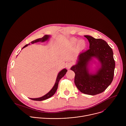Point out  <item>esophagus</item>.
<instances>
[{"label":"esophagus","instance_id":"obj_1","mask_svg":"<svg viewBox=\"0 0 126 126\" xmlns=\"http://www.w3.org/2000/svg\"><path fill=\"white\" fill-rule=\"evenodd\" d=\"M72 66V64L71 63H67L66 64V67L68 69H70Z\"/></svg>","mask_w":126,"mask_h":126}]
</instances>
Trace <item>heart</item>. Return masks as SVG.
Segmentation results:
<instances>
[{
    "instance_id": "heart-1",
    "label": "heart",
    "mask_w": 126,
    "mask_h": 126,
    "mask_svg": "<svg viewBox=\"0 0 126 126\" xmlns=\"http://www.w3.org/2000/svg\"><path fill=\"white\" fill-rule=\"evenodd\" d=\"M72 42L74 44H76L78 42V47L80 49H85L86 48V46H87L86 42L83 40H80L78 41V40L77 39L74 38V39H72Z\"/></svg>"
}]
</instances>
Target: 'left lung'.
Here are the masks:
<instances>
[{
    "mask_svg": "<svg viewBox=\"0 0 126 126\" xmlns=\"http://www.w3.org/2000/svg\"><path fill=\"white\" fill-rule=\"evenodd\" d=\"M90 43V49L78 56L77 63L71 68L75 74L74 82L82 93L95 95L104 92L112 83L114 75L115 62L113 52L108 43L102 39L85 35ZM96 58L101 66L95 74H90L88 64Z\"/></svg>",
    "mask_w": 126,
    "mask_h": 126,
    "instance_id": "1",
    "label": "left lung"
}]
</instances>
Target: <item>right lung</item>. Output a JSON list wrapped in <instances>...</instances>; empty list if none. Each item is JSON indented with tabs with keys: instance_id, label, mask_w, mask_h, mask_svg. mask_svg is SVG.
<instances>
[{
	"instance_id": "add662e5",
	"label": "right lung",
	"mask_w": 126,
	"mask_h": 126,
	"mask_svg": "<svg viewBox=\"0 0 126 126\" xmlns=\"http://www.w3.org/2000/svg\"><path fill=\"white\" fill-rule=\"evenodd\" d=\"M49 37L50 36H49V35H45L42 38H39V39H37L36 40H33L32 42H31V43L32 44H33L34 43H37V42H44V41H46L47 40H48V38H49ZM29 45V43L26 44V45H25L23 47V48H25V47ZM67 72V70L66 69H63L62 70H61L60 72L59 73V74H58L57 77L56 82L55 83L54 86H53V87L51 90L47 94H46L45 95H44V96H42V97H41L40 98H30V99L32 100H34V101H43V100L47 99L50 98L51 97H52L54 94L55 93V92H56V91L57 90V89L58 88V83H59L60 80L65 75V74Z\"/></svg>"
}]
</instances>
